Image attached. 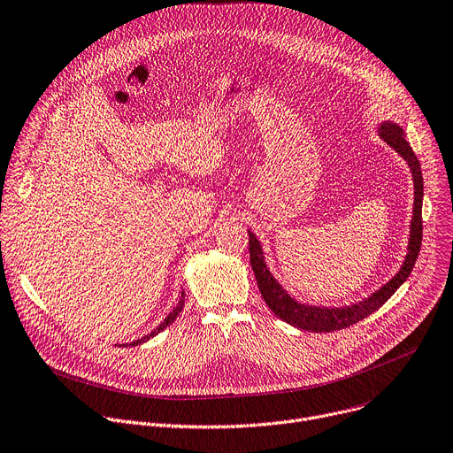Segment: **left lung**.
I'll use <instances>...</instances> for the list:
<instances>
[{
  "instance_id": "1",
  "label": "left lung",
  "mask_w": 453,
  "mask_h": 453,
  "mask_svg": "<svg viewBox=\"0 0 453 453\" xmlns=\"http://www.w3.org/2000/svg\"><path fill=\"white\" fill-rule=\"evenodd\" d=\"M381 139L390 144L406 162L410 170H412L414 175V188H416V200H414V217H412V226H410V242H408V255L406 260L401 267V271L387 283L383 285L378 293H374L370 298L350 305L343 309H326V307H312L296 302L283 291V287L274 280V276L269 273L265 262H264V253L260 248V242L257 236L250 231V258H251V267L255 271L257 281H258V289L267 303V307L283 321L291 323L293 326L302 328V331H311V333H334L342 331V328H347L372 312H376L397 289L401 283L412 273L419 250H421V240H423V175H421V164L416 157V153L410 148L406 142L403 130L397 125H392V122H385V125L380 128Z\"/></svg>"
}]
</instances>
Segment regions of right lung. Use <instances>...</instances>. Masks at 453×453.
Returning <instances> with one entry per match:
<instances>
[{
	"label": "right lung",
	"mask_w": 453,
	"mask_h": 453,
	"mask_svg": "<svg viewBox=\"0 0 453 453\" xmlns=\"http://www.w3.org/2000/svg\"><path fill=\"white\" fill-rule=\"evenodd\" d=\"M182 307H184V291H182V295H180V302H179V305L168 314V318L166 319H164L157 328H155V331H151V334H148V336H144V338H141V340H137V342H132L130 345L132 347H135V345H141V343H144V342H148L150 338H153L155 334H158L160 331H164V328H166L168 325H172L173 321H175V318L180 314V311H182Z\"/></svg>",
	"instance_id": "1"
}]
</instances>
